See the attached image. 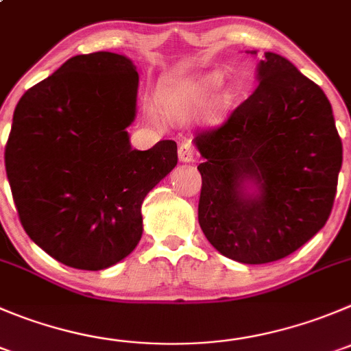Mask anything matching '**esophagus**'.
Here are the masks:
<instances>
[{
    "label": "esophagus",
    "instance_id": "1",
    "mask_svg": "<svg viewBox=\"0 0 351 351\" xmlns=\"http://www.w3.org/2000/svg\"><path fill=\"white\" fill-rule=\"evenodd\" d=\"M179 160H181V162H186V163H189L195 160V148H193L191 143H188V141L181 143V146H179Z\"/></svg>",
    "mask_w": 351,
    "mask_h": 351
}]
</instances>
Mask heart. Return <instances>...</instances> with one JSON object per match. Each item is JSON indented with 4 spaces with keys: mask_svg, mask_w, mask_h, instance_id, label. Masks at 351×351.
<instances>
[{
    "mask_svg": "<svg viewBox=\"0 0 351 351\" xmlns=\"http://www.w3.org/2000/svg\"><path fill=\"white\" fill-rule=\"evenodd\" d=\"M222 84V73L208 72L202 73L198 77L179 79L162 84L156 91V105L160 112L173 119H188L196 115L205 106L210 96L213 95L219 86ZM231 101L229 93H222L215 98L212 105V112L219 113L228 108Z\"/></svg>",
    "mask_w": 351,
    "mask_h": 351,
    "instance_id": "obj_1",
    "label": "heart"
}]
</instances>
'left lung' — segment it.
<instances>
[{
  "instance_id": "left-lung-1",
  "label": "left lung",
  "mask_w": 351,
  "mask_h": 351,
  "mask_svg": "<svg viewBox=\"0 0 351 351\" xmlns=\"http://www.w3.org/2000/svg\"><path fill=\"white\" fill-rule=\"evenodd\" d=\"M256 70L248 99L195 136L205 158L199 228L217 252L252 265L291 255L324 228L343 162L322 89L276 53L267 51Z\"/></svg>"
}]
</instances>
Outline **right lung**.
<instances>
[{
    "mask_svg": "<svg viewBox=\"0 0 351 351\" xmlns=\"http://www.w3.org/2000/svg\"><path fill=\"white\" fill-rule=\"evenodd\" d=\"M138 72L96 51L66 60L16 103L6 178L29 238L65 265L101 270L143 234L145 196L178 165L176 141L132 149Z\"/></svg>",
    "mask_w": 351,
    "mask_h": 351,
    "instance_id": "1",
    "label": "right lung"
}]
</instances>
